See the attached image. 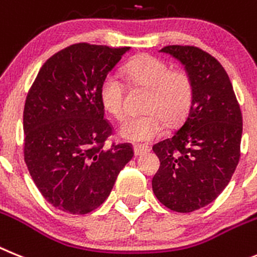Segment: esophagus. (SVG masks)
Instances as JSON below:
<instances>
[{
  "label": "esophagus",
  "mask_w": 257,
  "mask_h": 257,
  "mask_svg": "<svg viewBox=\"0 0 257 257\" xmlns=\"http://www.w3.org/2000/svg\"><path fill=\"white\" fill-rule=\"evenodd\" d=\"M133 150H135L136 156H140V155H145V154L149 153V151H150V149H149L147 146H144V145H136V146L133 147Z\"/></svg>",
  "instance_id": "34e87169"
}]
</instances>
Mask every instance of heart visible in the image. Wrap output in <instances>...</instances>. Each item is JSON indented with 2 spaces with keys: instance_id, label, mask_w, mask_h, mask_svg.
<instances>
[{
  "instance_id": "b5f03b06",
  "label": "heart",
  "mask_w": 257,
  "mask_h": 257,
  "mask_svg": "<svg viewBox=\"0 0 257 257\" xmlns=\"http://www.w3.org/2000/svg\"><path fill=\"white\" fill-rule=\"evenodd\" d=\"M126 77L137 88L149 90L145 103L147 113L128 117L119 135L131 142H149L164 131V121L176 125L186 117L194 99L190 75L184 70H171L167 62L153 55H142L125 66ZM125 85L117 73H107L99 88L104 110L120 120L124 116Z\"/></svg>"
}]
</instances>
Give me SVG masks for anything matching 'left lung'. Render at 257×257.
Instances as JSON below:
<instances>
[{
	"mask_svg": "<svg viewBox=\"0 0 257 257\" xmlns=\"http://www.w3.org/2000/svg\"><path fill=\"white\" fill-rule=\"evenodd\" d=\"M194 85V99L182 124L171 138L153 146L160 160L153 191L176 212L207 206L231 180L240 156L242 112L224 67L195 46L169 45Z\"/></svg>",
	"mask_w": 257,
	"mask_h": 257,
	"instance_id": "left-lung-1",
	"label": "left lung"
}]
</instances>
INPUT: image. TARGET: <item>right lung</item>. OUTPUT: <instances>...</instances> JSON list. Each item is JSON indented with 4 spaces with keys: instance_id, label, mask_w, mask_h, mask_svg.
I'll list each match as a JSON object with an SVG mask.
<instances>
[{
    "instance_id": "right-lung-1",
    "label": "right lung",
    "mask_w": 257,
    "mask_h": 257,
    "mask_svg": "<svg viewBox=\"0 0 257 257\" xmlns=\"http://www.w3.org/2000/svg\"><path fill=\"white\" fill-rule=\"evenodd\" d=\"M126 51L68 46L44 63L28 91L24 162L42 196L61 211L85 215L98 208L133 158L129 144L104 147L112 128L99 98L102 80Z\"/></svg>"
}]
</instances>
